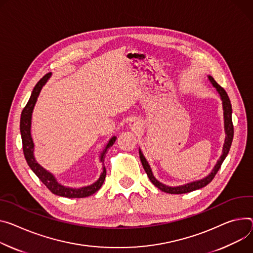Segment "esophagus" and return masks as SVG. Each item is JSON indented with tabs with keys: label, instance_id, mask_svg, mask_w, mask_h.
<instances>
[{
	"label": "esophagus",
	"instance_id": "esophagus-1",
	"mask_svg": "<svg viewBox=\"0 0 253 253\" xmlns=\"http://www.w3.org/2000/svg\"><path fill=\"white\" fill-rule=\"evenodd\" d=\"M129 127L132 130H138L141 127V121L138 118H132L129 122Z\"/></svg>",
	"mask_w": 253,
	"mask_h": 253
}]
</instances>
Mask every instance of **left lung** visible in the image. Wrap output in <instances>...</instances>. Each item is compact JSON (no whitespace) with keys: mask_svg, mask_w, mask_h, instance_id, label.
I'll use <instances>...</instances> for the list:
<instances>
[{"mask_svg":"<svg viewBox=\"0 0 253 253\" xmlns=\"http://www.w3.org/2000/svg\"><path fill=\"white\" fill-rule=\"evenodd\" d=\"M211 84H213L214 87H216L217 91L219 93L222 103H223V111H224V128H225V133H226V137H225V142L223 145V151H222V155L220 156V158L218 159V162L216 164V166L214 167V169H212L211 173L209 175H207L206 177L196 180V181H192L190 183H186V185L183 186H178V187H169L164 185L160 181H158L153 173L152 170L150 169V166L148 165L146 158L144 157L143 153L141 152V150L139 149V156H140V160H141V164L143 166V169H145L147 176L149 177L150 181L153 183V185L158 188L160 191H163L165 193L168 194H186V193H190L199 189H202L204 187H206L208 183H210L212 181V179L214 178V176L216 175V173L218 172V170L220 169L224 159L226 158L229 150H230L231 144H232V140H233V135H234V127H233V123H232V106L230 103V100H229V97L227 95V93L225 91V89L219 85L216 81L209 76L208 77Z\"/></svg>","mask_w":253,"mask_h":253,"instance_id":"obj_1","label":"left lung"}]
</instances>
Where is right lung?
Here are the masks:
<instances>
[{
	"instance_id": "1",
	"label": "right lung",
	"mask_w": 253,
	"mask_h": 253,
	"mask_svg": "<svg viewBox=\"0 0 253 253\" xmlns=\"http://www.w3.org/2000/svg\"><path fill=\"white\" fill-rule=\"evenodd\" d=\"M50 74L45 75L34 86L31 97L25 106V108L23 109L22 114H21V119H20V132H21V137H22V143H23V152H24V156L26 162L29 166V168L32 169V171L38 176V178L44 183L46 188L54 195L60 196V197H65V198H85L90 195L95 194L97 191L100 190L102 187L103 182L106 177V169L104 166V159L107 153V150L114 144V142L116 141V136H113L112 138L109 140L108 144L106 145L105 149L102 151L100 155V162L103 165V172L101 173L99 179L95 181L91 185L87 187H83L79 189H73V188H68L65 186H62L61 183H59L54 175L47 171L45 169H43L37 162L34 157V143L31 137V119H32V112L34 109V106L36 104L37 98L40 94V90L42 86L46 84L48 79L50 78Z\"/></svg>"
}]
</instances>
